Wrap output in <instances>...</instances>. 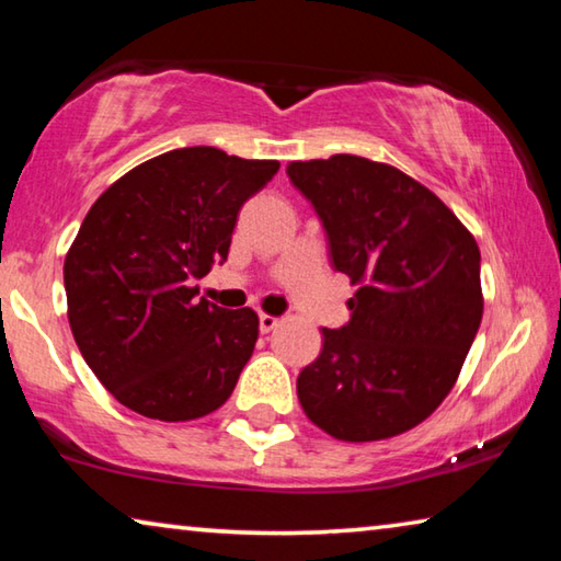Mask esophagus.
Listing matches in <instances>:
<instances>
[{"instance_id": "1", "label": "esophagus", "mask_w": 561, "mask_h": 561, "mask_svg": "<svg viewBox=\"0 0 561 561\" xmlns=\"http://www.w3.org/2000/svg\"><path fill=\"white\" fill-rule=\"evenodd\" d=\"M279 324L277 317H270V314H260V331L262 334H270V331Z\"/></svg>"}]
</instances>
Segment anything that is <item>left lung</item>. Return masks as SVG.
<instances>
[{"label": "left lung", "instance_id": "1", "mask_svg": "<svg viewBox=\"0 0 561 561\" xmlns=\"http://www.w3.org/2000/svg\"><path fill=\"white\" fill-rule=\"evenodd\" d=\"M287 175L324 225L331 267L358 284L351 319L321 329L324 348L297 378L304 413L348 443L411 431L450 393L480 329L478 242L393 165L331 156Z\"/></svg>", "mask_w": 561, "mask_h": 561}]
</instances>
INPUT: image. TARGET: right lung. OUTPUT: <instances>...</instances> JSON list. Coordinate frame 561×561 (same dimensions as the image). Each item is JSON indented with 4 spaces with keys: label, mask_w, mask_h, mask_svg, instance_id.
I'll list each match as a JSON object with an SVG mask.
<instances>
[{
    "label": "right lung",
    "mask_w": 561,
    "mask_h": 561,
    "mask_svg": "<svg viewBox=\"0 0 561 561\" xmlns=\"http://www.w3.org/2000/svg\"><path fill=\"white\" fill-rule=\"evenodd\" d=\"M277 160L178 148L116 180L83 217L64 262L76 346L106 391L153 421H193L232 396L260 319L197 299L230 252L242 205Z\"/></svg>",
    "instance_id": "add662e5"
}]
</instances>
